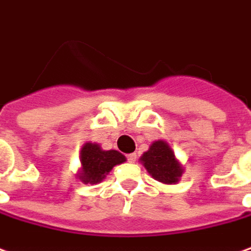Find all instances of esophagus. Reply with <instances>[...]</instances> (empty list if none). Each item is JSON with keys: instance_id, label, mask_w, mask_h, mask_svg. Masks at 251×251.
I'll return each mask as SVG.
<instances>
[{"instance_id": "esophagus-1", "label": "esophagus", "mask_w": 251, "mask_h": 251, "mask_svg": "<svg viewBox=\"0 0 251 251\" xmlns=\"http://www.w3.org/2000/svg\"><path fill=\"white\" fill-rule=\"evenodd\" d=\"M127 160H128L129 163H135V161H137V153H131V154H128V156H127Z\"/></svg>"}]
</instances>
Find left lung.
I'll list each match as a JSON object with an SVG mask.
<instances>
[{"label": "left lung", "mask_w": 251, "mask_h": 251, "mask_svg": "<svg viewBox=\"0 0 251 251\" xmlns=\"http://www.w3.org/2000/svg\"><path fill=\"white\" fill-rule=\"evenodd\" d=\"M141 161L148 173L163 184H176L182 174V167L176 160L173 149L164 141L153 142L149 151L141 157Z\"/></svg>", "instance_id": "8db88e82"}]
</instances>
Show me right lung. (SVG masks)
<instances>
[{"mask_svg": "<svg viewBox=\"0 0 251 251\" xmlns=\"http://www.w3.org/2000/svg\"><path fill=\"white\" fill-rule=\"evenodd\" d=\"M126 157L117 151H102L97 144H85L81 149V173L78 178L84 184H98L114 166Z\"/></svg>", "mask_w": 251, "mask_h": 251, "instance_id": "obj_1", "label": "right lung"}]
</instances>
